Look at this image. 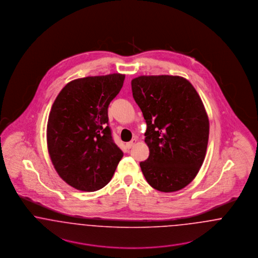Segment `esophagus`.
Here are the masks:
<instances>
[{"label": "esophagus", "instance_id": "1", "mask_svg": "<svg viewBox=\"0 0 258 258\" xmlns=\"http://www.w3.org/2000/svg\"><path fill=\"white\" fill-rule=\"evenodd\" d=\"M136 141H137V140H136L135 138H134L132 141L127 142V143H126V148H127V149H131V148L134 147L135 145V143H136Z\"/></svg>", "mask_w": 258, "mask_h": 258}]
</instances>
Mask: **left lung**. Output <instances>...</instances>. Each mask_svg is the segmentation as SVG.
Listing matches in <instances>:
<instances>
[{
	"label": "left lung",
	"mask_w": 258,
	"mask_h": 258,
	"mask_svg": "<svg viewBox=\"0 0 258 258\" xmlns=\"http://www.w3.org/2000/svg\"><path fill=\"white\" fill-rule=\"evenodd\" d=\"M132 90L147 123L150 154L140 167L148 184L163 192L182 189L196 178L208 145L201 98L180 76H139L132 80Z\"/></svg>",
	"instance_id": "left-lung-1"
}]
</instances>
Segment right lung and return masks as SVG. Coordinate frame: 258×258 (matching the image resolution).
<instances>
[{
	"instance_id": "add662e5",
	"label": "right lung",
	"mask_w": 258,
	"mask_h": 258,
	"mask_svg": "<svg viewBox=\"0 0 258 258\" xmlns=\"http://www.w3.org/2000/svg\"><path fill=\"white\" fill-rule=\"evenodd\" d=\"M124 75L89 76L68 83L47 123V147L59 176L74 188L96 191L110 182L123 152L112 137L108 106Z\"/></svg>"
}]
</instances>
